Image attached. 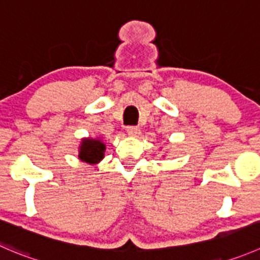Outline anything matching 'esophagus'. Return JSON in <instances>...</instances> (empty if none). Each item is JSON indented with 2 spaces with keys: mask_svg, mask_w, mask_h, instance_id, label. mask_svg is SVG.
I'll list each match as a JSON object with an SVG mask.
<instances>
[{
  "mask_svg": "<svg viewBox=\"0 0 260 260\" xmlns=\"http://www.w3.org/2000/svg\"><path fill=\"white\" fill-rule=\"evenodd\" d=\"M138 133H140V129L137 127H128L127 128V135L131 136V137H137Z\"/></svg>",
  "mask_w": 260,
  "mask_h": 260,
  "instance_id": "obj_1",
  "label": "esophagus"
}]
</instances>
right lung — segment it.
<instances>
[{
  "label": "right lung",
  "instance_id": "right-lung-1",
  "mask_svg": "<svg viewBox=\"0 0 260 260\" xmlns=\"http://www.w3.org/2000/svg\"><path fill=\"white\" fill-rule=\"evenodd\" d=\"M105 145L95 138H82L79 147V158L87 164H98L104 158Z\"/></svg>",
  "mask_w": 260,
  "mask_h": 260
}]
</instances>
